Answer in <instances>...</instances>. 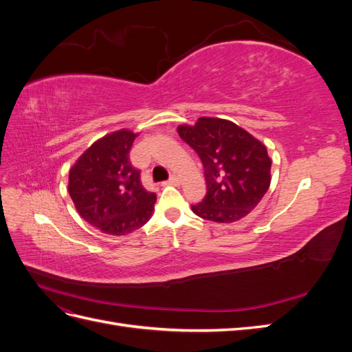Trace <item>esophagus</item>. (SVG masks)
<instances>
[{
	"instance_id": "1",
	"label": "esophagus",
	"mask_w": 352,
	"mask_h": 352,
	"mask_svg": "<svg viewBox=\"0 0 352 352\" xmlns=\"http://www.w3.org/2000/svg\"><path fill=\"white\" fill-rule=\"evenodd\" d=\"M167 184H168V185H179V184H180V179H179L177 176H175V175H173L172 177L168 179V182H167Z\"/></svg>"
}]
</instances>
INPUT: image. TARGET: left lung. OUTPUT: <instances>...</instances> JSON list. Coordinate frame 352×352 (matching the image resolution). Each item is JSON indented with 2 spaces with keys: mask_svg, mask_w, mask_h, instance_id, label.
<instances>
[{
  "mask_svg": "<svg viewBox=\"0 0 352 352\" xmlns=\"http://www.w3.org/2000/svg\"><path fill=\"white\" fill-rule=\"evenodd\" d=\"M177 133L204 164L207 195L190 207L195 214L217 223L247 217L272 182V158L265 145L236 123L219 117L179 124Z\"/></svg>",
  "mask_w": 352,
  "mask_h": 352,
  "instance_id": "obj_1",
  "label": "left lung"
}]
</instances>
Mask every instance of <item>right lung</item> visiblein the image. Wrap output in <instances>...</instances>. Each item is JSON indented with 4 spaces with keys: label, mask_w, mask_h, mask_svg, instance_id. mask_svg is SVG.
Here are the masks:
<instances>
[{
    "label": "right lung",
    "mask_w": 352,
    "mask_h": 352,
    "mask_svg": "<svg viewBox=\"0 0 352 352\" xmlns=\"http://www.w3.org/2000/svg\"><path fill=\"white\" fill-rule=\"evenodd\" d=\"M140 133L119 129L95 141L69 172V194L83 220L102 233L122 236L151 219L157 197L141 184L129 162Z\"/></svg>",
    "instance_id": "1"
}]
</instances>
